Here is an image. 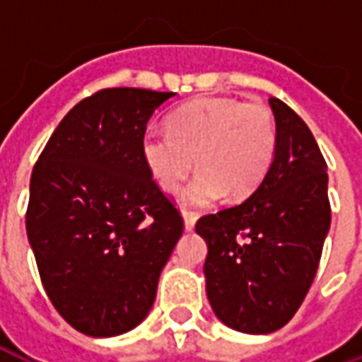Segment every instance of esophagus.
Wrapping results in <instances>:
<instances>
[{
	"label": "esophagus",
	"mask_w": 362,
	"mask_h": 362,
	"mask_svg": "<svg viewBox=\"0 0 362 362\" xmlns=\"http://www.w3.org/2000/svg\"><path fill=\"white\" fill-rule=\"evenodd\" d=\"M196 221H197L196 213L184 211V228H186V230H194V227H196Z\"/></svg>",
	"instance_id": "1"
}]
</instances>
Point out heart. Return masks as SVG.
<instances>
[{
  "instance_id": "obj_1",
  "label": "heart",
  "mask_w": 362,
  "mask_h": 362,
  "mask_svg": "<svg viewBox=\"0 0 362 362\" xmlns=\"http://www.w3.org/2000/svg\"><path fill=\"white\" fill-rule=\"evenodd\" d=\"M277 127L266 104L235 98H196L173 112L168 132L151 129L141 155L153 180L174 194L194 166L199 173L184 188L180 204L209 207L227 196L243 199L272 168Z\"/></svg>"
}]
</instances>
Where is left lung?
Here are the masks:
<instances>
[{
  "instance_id": "8db88e82",
  "label": "left lung",
  "mask_w": 362,
  "mask_h": 362,
  "mask_svg": "<svg viewBox=\"0 0 362 362\" xmlns=\"http://www.w3.org/2000/svg\"><path fill=\"white\" fill-rule=\"evenodd\" d=\"M277 149L243 204L197 221L207 244L205 291L215 316L243 334H272L295 316L310 288L329 230L327 165L314 135L269 98Z\"/></svg>"
}]
</instances>
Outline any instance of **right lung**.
<instances>
[{"instance_id": "obj_1", "label": "right lung", "mask_w": 362, "mask_h": 362, "mask_svg": "<svg viewBox=\"0 0 362 362\" xmlns=\"http://www.w3.org/2000/svg\"><path fill=\"white\" fill-rule=\"evenodd\" d=\"M174 95L98 90L67 112L30 176L27 235L46 295L90 337L147 318L184 230L141 155L151 116Z\"/></svg>"}]
</instances>
